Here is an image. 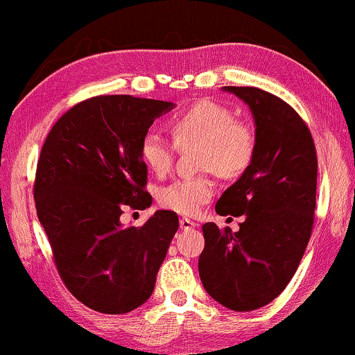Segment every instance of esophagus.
Wrapping results in <instances>:
<instances>
[{
  "label": "esophagus",
  "mask_w": 355,
  "mask_h": 355,
  "mask_svg": "<svg viewBox=\"0 0 355 355\" xmlns=\"http://www.w3.org/2000/svg\"><path fill=\"white\" fill-rule=\"evenodd\" d=\"M194 228H196L194 221H191L189 218H182V220H180V230L189 231V230H194Z\"/></svg>",
  "instance_id": "esophagus-1"
}]
</instances>
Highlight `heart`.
Segmentation results:
<instances>
[{
  "mask_svg": "<svg viewBox=\"0 0 355 355\" xmlns=\"http://www.w3.org/2000/svg\"><path fill=\"white\" fill-rule=\"evenodd\" d=\"M173 144L156 130H148L140 141V157L157 175L173 166L177 148L198 146V168L207 171L196 177L178 178L157 193V202L177 214L194 215L215 193L210 172L223 178H237L255 157L257 135L247 121L214 100H200L171 121Z\"/></svg>",
  "mask_w": 355,
  "mask_h": 355,
  "instance_id": "heart-1",
  "label": "heart"
}]
</instances>
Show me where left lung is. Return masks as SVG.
Segmentation results:
<instances>
[{
  "label": "left lung",
  "instance_id": "left-lung-1",
  "mask_svg": "<svg viewBox=\"0 0 355 355\" xmlns=\"http://www.w3.org/2000/svg\"><path fill=\"white\" fill-rule=\"evenodd\" d=\"M255 119L250 167L221 194V216L245 215L239 231L202 226L199 276L207 293L232 311H253L282 293L298 269L314 225L317 155L303 118L258 87H223Z\"/></svg>",
  "mask_w": 355,
  "mask_h": 355
}]
</instances>
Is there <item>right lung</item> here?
Segmentation results:
<instances>
[{
    "instance_id": "1",
    "label": "right lung",
    "mask_w": 355,
    "mask_h": 355,
    "mask_svg": "<svg viewBox=\"0 0 355 355\" xmlns=\"http://www.w3.org/2000/svg\"><path fill=\"white\" fill-rule=\"evenodd\" d=\"M175 105L132 95H97L70 108L41 148L33 196L57 271L70 293L103 314H125L150 298L178 230L175 211L123 226V207L145 210L140 141Z\"/></svg>"
}]
</instances>
